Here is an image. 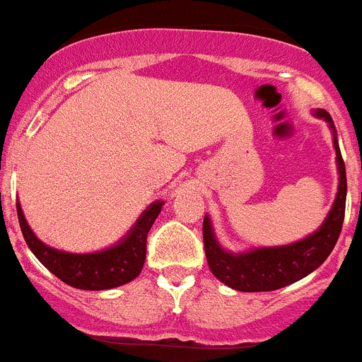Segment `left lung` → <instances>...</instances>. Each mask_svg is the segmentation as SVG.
<instances>
[{"label": "left lung", "mask_w": 362, "mask_h": 362, "mask_svg": "<svg viewBox=\"0 0 362 362\" xmlns=\"http://www.w3.org/2000/svg\"><path fill=\"white\" fill-rule=\"evenodd\" d=\"M313 115L327 122L333 133V147L337 152L338 192L333 206L319 229L289 245L255 247L243 252L226 250L215 236L214 226L208 215L203 221V240L206 261L211 273L228 287L242 293H266L291 286L315 272L327 259L338 242L345 217L346 173L345 163L339 152L337 127L326 110L317 108Z\"/></svg>", "instance_id": "1"}]
</instances>
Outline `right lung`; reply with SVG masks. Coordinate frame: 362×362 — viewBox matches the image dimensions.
<instances>
[{
    "label": "right lung",
    "instance_id": "right-lung-1",
    "mask_svg": "<svg viewBox=\"0 0 362 362\" xmlns=\"http://www.w3.org/2000/svg\"><path fill=\"white\" fill-rule=\"evenodd\" d=\"M163 204V199L148 204L133 228L112 247L86 254L59 250L43 243L29 228L19 202L17 215L25 243L50 273L75 289L107 291L131 282L141 273L147 254V235L160 214Z\"/></svg>",
    "mask_w": 362,
    "mask_h": 362
}]
</instances>
